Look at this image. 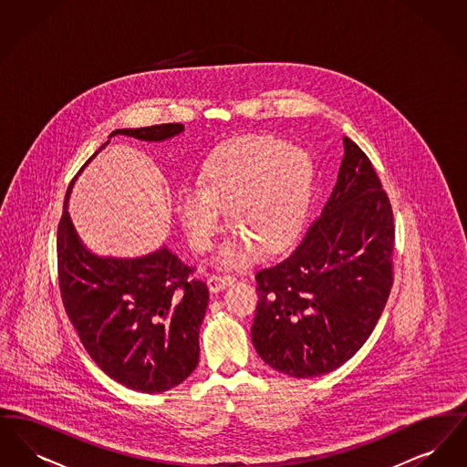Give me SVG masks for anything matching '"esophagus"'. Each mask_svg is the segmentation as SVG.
I'll return each mask as SVG.
<instances>
[{"mask_svg": "<svg viewBox=\"0 0 467 467\" xmlns=\"http://www.w3.org/2000/svg\"><path fill=\"white\" fill-rule=\"evenodd\" d=\"M234 276H231V275H212L210 278H208V282H206V285H208V289L210 292H221V290L225 289V287H231L233 284H234Z\"/></svg>", "mask_w": 467, "mask_h": 467, "instance_id": "esophagus-1", "label": "esophagus"}]
</instances>
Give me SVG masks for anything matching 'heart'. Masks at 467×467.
Listing matches in <instances>:
<instances>
[{
    "mask_svg": "<svg viewBox=\"0 0 467 467\" xmlns=\"http://www.w3.org/2000/svg\"><path fill=\"white\" fill-rule=\"evenodd\" d=\"M311 173L310 156L273 134H244L219 145L201 168L200 191L178 194L189 244L206 252L223 227L221 210H227L238 231L219 252L223 266H246L257 244L265 252L284 248L305 219Z\"/></svg>",
    "mask_w": 467,
    "mask_h": 467,
    "instance_id": "heart-1",
    "label": "heart"
}]
</instances>
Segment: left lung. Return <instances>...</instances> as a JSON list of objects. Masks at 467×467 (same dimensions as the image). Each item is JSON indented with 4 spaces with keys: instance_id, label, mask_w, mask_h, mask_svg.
<instances>
[{
    "instance_id": "1",
    "label": "left lung",
    "mask_w": 467,
    "mask_h": 467,
    "mask_svg": "<svg viewBox=\"0 0 467 467\" xmlns=\"http://www.w3.org/2000/svg\"><path fill=\"white\" fill-rule=\"evenodd\" d=\"M345 156L318 217L280 263L257 271L252 341L273 369L315 378L345 364L371 336L394 282V215L368 156Z\"/></svg>"
}]
</instances>
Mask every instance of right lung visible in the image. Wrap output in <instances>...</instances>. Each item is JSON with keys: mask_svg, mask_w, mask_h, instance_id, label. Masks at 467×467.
Here are the masks:
<instances>
[{"mask_svg": "<svg viewBox=\"0 0 467 467\" xmlns=\"http://www.w3.org/2000/svg\"><path fill=\"white\" fill-rule=\"evenodd\" d=\"M182 131V124H159L115 130L109 138L124 134L164 141ZM73 182L57 225V275L67 317L92 360L117 383L145 394L166 392L187 379L200 362L208 287L192 278L194 267L166 246L134 259L92 254L67 213Z\"/></svg>", "mask_w": 467, "mask_h": 467, "instance_id": "add662e5", "label": "right lung"}]
</instances>
